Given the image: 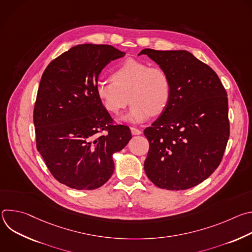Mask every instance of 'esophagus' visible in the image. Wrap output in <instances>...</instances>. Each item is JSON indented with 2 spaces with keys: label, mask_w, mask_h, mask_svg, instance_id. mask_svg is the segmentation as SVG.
<instances>
[{
  "label": "esophagus",
  "mask_w": 252,
  "mask_h": 252,
  "mask_svg": "<svg viewBox=\"0 0 252 252\" xmlns=\"http://www.w3.org/2000/svg\"><path fill=\"white\" fill-rule=\"evenodd\" d=\"M130 131H131V133L134 134V135H138V134L141 133V130L138 129V128H136V127H134V126H131V127H130Z\"/></svg>",
  "instance_id": "esophagus-1"
}]
</instances>
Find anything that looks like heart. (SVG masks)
Segmentation results:
<instances>
[{"label": "heart", "mask_w": 252, "mask_h": 252, "mask_svg": "<svg viewBox=\"0 0 252 252\" xmlns=\"http://www.w3.org/2000/svg\"><path fill=\"white\" fill-rule=\"evenodd\" d=\"M95 94L106 112L119 115L131 102L126 121L142 123L151 116H159L171 98V80L161 66L127 59L115 67L112 81H98Z\"/></svg>", "instance_id": "heart-1"}]
</instances>
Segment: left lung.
Segmentation results:
<instances>
[{
	"instance_id": "8db88e82",
	"label": "left lung",
	"mask_w": 252,
	"mask_h": 252,
	"mask_svg": "<svg viewBox=\"0 0 252 252\" xmlns=\"http://www.w3.org/2000/svg\"><path fill=\"white\" fill-rule=\"evenodd\" d=\"M171 80L166 110L145 129V171L158 188L191 189L222 159L229 137L227 94L217 73L188 51L142 50Z\"/></svg>"
}]
</instances>
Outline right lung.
I'll use <instances>...</instances> for the list:
<instances>
[{
	"instance_id": "right-lung-1",
	"label": "right lung",
	"mask_w": 252,
	"mask_h": 252,
	"mask_svg": "<svg viewBox=\"0 0 252 252\" xmlns=\"http://www.w3.org/2000/svg\"><path fill=\"white\" fill-rule=\"evenodd\" d=\"M110 45H79L46 67L33 107L37 150L57 181L92 190L112 176L113 155L131 138L115 125L95 94L101 69L125 56Z\"/></svg>"
}]
</instances>
